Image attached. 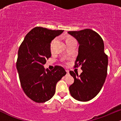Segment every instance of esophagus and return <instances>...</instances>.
I'll use <instances>...</instances> for the list:
<instances>
[{"label": "esophagus", "mask_w": 121, "mask_h": 121, "mask_svg": "<svg viewBox=\"0 0 121 121\" xmlns=\"http://www.w3.org/2000/svg\"><path fill=\"white\" fill-rule=\"evenodd\" d=\"M66 72H67V75H69V70H68V69H66Z\"/></svg>", "instance_id": "obj_1"}]
</instances>
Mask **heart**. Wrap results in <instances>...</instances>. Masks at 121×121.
I'll use <instances>...</instances> for the list:
<instances>
[{"label":"heart","mask_w":121,"mask_h":121,"mask_svg":"<svg viewBox=\"0 0 121 121\" xmlns=\"http://www.w3.org/2000/svg\"><path fill=\"white\" fill-rule=\"evenodd\" d=\"M74 40V39H73V38H68V39H66V41H68V40ZM55 41H56V39L53 40L50 44V50L52 52H53V45H54V43Z\"/></svg>","instance_id":"heart-1"}]
</instances>
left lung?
Returning a JSON list of instances; mask_svg holds the SVG:
<instances>
[{
    "label": "left lung",
    "instance_id": "8db88e82",
    "mask_svg": "<svg viewBox=\"0 0 121 121\" xmlns=\"http://www.w3.org/2000/svg\"><path fill=\"white\" fill-rule=\"evenodd\" d=\"M68 33L79 44L78 54L75 66L81 65L78 75L70 71L74 82L69 87L71 95L80 101H88L99 92L107 75L108 56L104 52V44L97 33L91 29L70 31Z\"/></svg>",
    "mask_w": 121,
    "mask_h": 121
}]
</instances>
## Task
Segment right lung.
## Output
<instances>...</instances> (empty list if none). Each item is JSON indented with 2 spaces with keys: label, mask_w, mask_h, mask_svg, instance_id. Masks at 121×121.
I'll use <instances>...</instances> for the list:
<instances>
[{
  "label": "right lung",
  "mask_w": 121,
  "mask_h": 121,
  "mask_svg": "<svg viewBox=\"0 0 121 121\" xmlns=\"http://www.w3.org/2000/svg\"><path fill=\"white\" fill-rule=\"evenodd\" d=\"M63 31L36 27L27 34L19 48L16 68L21 86L26 95L36 102L50 99L57 82L66 74L61 66L56 65L52 71L44 67L52 56L51 42Z\"/></svg>",
  "instance_id": "1"
}]
</instances>
